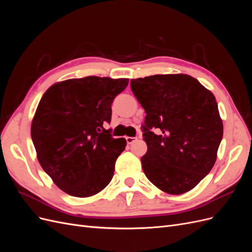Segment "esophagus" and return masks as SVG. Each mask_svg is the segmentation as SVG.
I'll return each mask as SVG.
<instances>
[{"instance_id": "34e87169", "label": "esophagus", "mask_w": 252, "mask_h": 252, "mask_svg": "<svg viewBox=\"0 0 252 252\" xmlns=\"http://www.w3.org/2000/svg\"><path fill=\"white\" fill-rule=\"evenodd\" d=\"M136 140H138V138H136V136H126V142H127V144H132L133 142H135Z\"/></svg>"}]
</instances>
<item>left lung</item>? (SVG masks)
I'll return each instance as SVG.
<instances>
[{
    "label": "left lung",
    "mask_w": 252,
    "mask_h": 252,
    "mask_svg": "<svg viewBox=\"0 0 252 252\" xmlns=\"http://www.w3.org/2000/svg\"><path fill=\"white\" fill-rule=\"evenodd\" d=\"M130 87L146 112L145 175L164 192L189 191L212 169L223 138L215 95L187 74L133 79Z\"/></svg>",
    "instance_id": "left-lung-1"
}]
</instances>
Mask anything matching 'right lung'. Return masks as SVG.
Masks as SVG:
<instances>
[{"mask_svg": "<svg viewBox=\"0 0 252 252\" xmlns=\"http://www.w3.org/2000/svg\"><path fill=\"white\" fill-rule=\"evenodd\" d=\"M128 79L86 77L49 87L37 105L32 139L44 171L64 192L86 197L107 186L124 138L113 139L111 104Z\"/></svg>", "mask_w": 252, "mask_h": 252, "instance_id": "1", "label": "right lung"}]
</instances>
